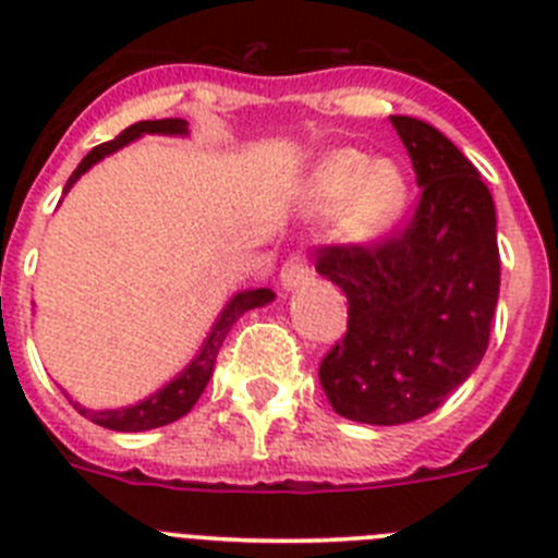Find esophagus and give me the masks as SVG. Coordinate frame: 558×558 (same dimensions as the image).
I'll list each match as a JSON object with an SVG mask.
<instances>
[{"label":"esophagus","instance_id":"1","mask_svg":"<svg viewBox=\"0 0 558 558\" xmlns=\"http://www.w3.org/2000/svg\"><path fill=\"white\" fill-rule=\"evenodd\" d=\"M307 279H310L307 256H304L302 251H295V254H290L282 265V288L293 290L299 288V284L307 282Z\"/></svg>","mask_w":558,"mask_h":558}]
</instances>
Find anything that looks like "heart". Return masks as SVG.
Returning a JSON list of instances; mask_svg holds the SVG:
<instances>
[{
    "instance_id": "obj_1",
    "label": "heart",
    "mask_w": 558,
    "mask_h": 558,
    "mask_svg": "<svg viewBox=\"0 0 558 558\" xmlns=\"http://www.w3.org/2000/svg\"><path fill=\"white\" fill-rule=\"evenodd\" d=\"M411 198L405 170L391 159L372 161L360 150H335L315 167L310 204L322 215L343 211L352 240H374L391 229Z\"/></svg>"
}]
</instances>
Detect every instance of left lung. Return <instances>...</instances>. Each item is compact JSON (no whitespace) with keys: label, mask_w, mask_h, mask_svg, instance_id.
I'll use <instances>...</instances> for the list:
<instances>
[{"label":"left lung","mask_w":558,"mask_h":558,"mask_svg":"<svg viewBox=\"0 0 558 558\" xmlns=\"http://www.w3.org/2000/svg\"><path fill=\"white\" fill-rule=\"evenodd\" d=\"M422 186L402 231L324 245L315 270L347 293V335L318 379L335 413L405 425L436 411L486 354L500 293L489 186L445 133L391 117Z\"/></svg>","instance_id":"8db88e82"}]
</instances>
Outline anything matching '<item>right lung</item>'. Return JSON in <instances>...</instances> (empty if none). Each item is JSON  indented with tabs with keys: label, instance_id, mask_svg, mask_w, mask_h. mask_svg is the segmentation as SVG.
I'll return each mask as SVG.
<instances>
[{
	"label": "right lung",
	"instance_id": "add662e5",
	"mask_svg": "<svg viewBox=\"0 0 558 558\" xmlns=\"http://www.w3.org/2000/svg\"><path fill=\"white\" fill-rule=\"evenodd\" d=\"M142 133H167V136H184L186 120H145V122H136V125L125 128V131H122L117 140L102 142V145H97L95 150L88 153L86 159L77 165V170L69 175L63 192L72 190V184L81 179L88 167L97 165V161L106 159V156H111V153H117L120 147H125L128 142L140 140ZM268 302H274V290H268V288L243 290V293H236L234 299L226 304V310L220 313V318L215 322V327H211L209 338L204 340V347H201L198 357L192 360L190 366H186L179 377L170 379L165 388H159V391L153 393V397L142 399V402H136V405L117 408V411H88V408L77 405V402H72V399H69V402H72V405H75L83 416L92 418L95 425L108 427V430L140 433V430H153V427L170 425V422H175V418L186 416V413L192 411V405H195V402L201 399V393H204L211 372H215V360H218V352H220V347H223V340H226V335H229L231 324H234L243 313H248V310L265 307Z\"/></svg>",
	"mask_w": 558,
	"mask_h": 558
}]
</instances>
